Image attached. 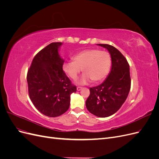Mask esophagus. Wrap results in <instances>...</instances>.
Listing matches in <instances>:
<instances>
[{
  "label": "esophagus",
  "instance_id": "esophagus-1",
  "mask_svg": "<svg viewBox=\"0 0 159 159\" xmlns=\"http://www.w3.org/2000/svg\"><path fill=\"white\" fill-rule=\"evenodd\" d=\"M81 89H82V88H81V87H79V86H78V87H77V90H78V91H80Z\"/></svg>",
  "mask_w": 159,
  "mask_h": 159
}]
</instances>
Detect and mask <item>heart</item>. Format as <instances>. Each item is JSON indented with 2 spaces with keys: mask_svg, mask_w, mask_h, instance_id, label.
<instances>
[{
  "mask_svg": "<svg viewBox=\"0 0 159 159\" xmlns=\"http://www.w3.org/2000/svg\"><path fill=\"white\" fill-rule=\"evenodd\" d=\"M74 61L64 62L62 68L64 73L72 80L78 78L81 69L84 74L78 84H85L91 80L98 83L105 78L111 65V57L106 51L87 49L78 52L73 56Z\"/></svg>",
  "mask_w": 159,
  "mask_h": 159,
  "instance_id": "obj_1",
  "label": "heart"
}]
</instances>
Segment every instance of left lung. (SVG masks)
I'll use <instances>...</instances> for the list:
<instances>
[{
    "label": "left lung",
    "mask_w": 159,
    "mask_h": 159,
    "mask_svg": "<svg viewBox=\"0 0 159 159\" xmlns=\"http://www.w3.org/2000/svg\"><path fill=\"white\" fill-rule=\"evenodd\" d=\"M98 45L109 51L111 70L102 84L90 88L85 105L95 116L107 117L116 113L125 102L131 89L130 69L127 60L117 48L109 44Z\"/></svg>",
    "instance_id": "obj_1"
}]
</instances>
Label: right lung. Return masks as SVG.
I'll use <instances>...</instances> for the list:
<instances>
[{
	"mask_svg": "<svg viewBox=\"0 0 159 159\" xmlns=\"http://www.w3.org/2000/svg\"><path fill=\"white\" fill-rule=\"evenodd\" d=\"M61 42H52L34 56L27 74L28 93L40 113L58 117L70 107V95L76 87L63 71L64 60L59 55Z\"/></svg>",
	"mask_w": 159,
	"mask_h": 159,
	"instance_id": "obj_1",
	"label": "right lung"
}]
</instances>
